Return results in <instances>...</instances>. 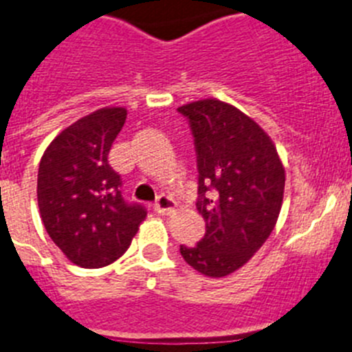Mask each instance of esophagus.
I'll list each match as a JSON object with an SVG mask.
<instances>
[{
	"instance_id": "34e87169",
	"label": "esophagus",
	"mask_w": 352,
	"mask_h": 352,
	"mask_svg": "<svg viewBox=\"0 0 352 352\" xmlns=\"http://www.w3.org/2000/svg\"><path fill=\"white\" fill-rule=\"evenodd\" d=\"M154 210L160 215H170L172 212H175V201L168 195H160L154 203Z\"/></svg>"
}]
</instances>
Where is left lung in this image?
I'll return each instance as SVG.
<instances>
[{
  "instance_id": "obj_1",
  "label": "left lung",
  "mask_w": 352,
  "mask_h": 352,
  "mask_svg": "<svg viewBox=\"0 0 352 352\" xmlns=\"http://www.w3.org/2000/svg\"><path fill=\"white\" fill-rule=\"evenodd\" d=\"M195 137L196 208L206 231L180 254L196 271L222 278L255 255L274 229L285 192V168L271 137L231 104L217 98L179 107Z\"/></svg>"
}]
</instances>
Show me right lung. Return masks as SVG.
Wrapping results in <instances>:
<instances>
[{"mask_svg":"<svg viewBox=\"0 0 352 352\" xmlns=\"http://www.w3.org/2000/svg\"><path fill=\"white\" fill-rule=\"evenodd\" d=\"M126 120L124 107H102L62 130L39 161L38 206L52 241L72 264H113L128 250L147 212L121 196L107 154Z\"/></svg>","mask_w":352,"mask_h":352,"instance_id":"right-lung-1","label":"right lung"}]
</instances>
